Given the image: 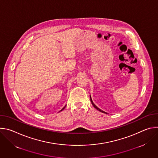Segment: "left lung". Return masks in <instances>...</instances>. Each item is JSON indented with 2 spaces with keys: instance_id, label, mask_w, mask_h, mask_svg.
Returning a JSON list of instances; mask_svg holds the SVG:
<instances>
[{
  "instance_id": "8db88e82",
  "label": "left lung",
  "mask_w": 158,
  "mask_h": 158,
  "mask_svg": "<svg viewBox=\"0 0 158 158\" xmlns=\"http://www.w3.org/2000/svg\"><path fill=\"white\" fill-rule=\"evenodd\" d=\"M90 99H91V103H92V104L93 105V106L96 109H98V110H99L100 112H103V113H105V114H107V112H104V111H103V110H102L101 109H100L99 107H98L94 104V102H93V100H92V98H91V96H90Z\"/></svg>"
}]
</instances>
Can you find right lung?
<instances>
[{
    "mask_svg": "<svg viewBox=\"0 0 158 158\" xmlns=\"http://www.w3.org/2000/svg\"><path fill=\"white\" fill-rule=\"evenodd\" d=\"M65 106H64V107H63V108H62V109H61V110H60V111H61V110H63V109H64V108H65Z\"/></svg>",
    "mask_w": 158,
    "mask_h": 158,
    "instance_id": "right-lung-1",
    "label": "right lung"
}]
</instances>
